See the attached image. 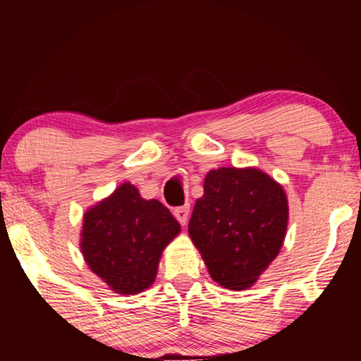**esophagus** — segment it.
<instances>
[{
	"label": "esophagus",
	"mask_w": 361,
	"mask_h": 361,
	"mask_svg": "<svg viewBox=\"0 0 361 361\" xmlns=\"http://www.w3.org/2000/svg\"><path fill=\"white\" fill-rule=\"evenodd\" d=\"M173 214H175V217L178 219V222L181 224V226H185L186 222H188V217H190V205L185 204L181 207H176L175 210H173Z\"/></svg>",
	"instance_id": "obj_1"
}]
</instances>
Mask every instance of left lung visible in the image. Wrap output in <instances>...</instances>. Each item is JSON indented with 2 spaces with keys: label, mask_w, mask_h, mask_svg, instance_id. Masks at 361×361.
I'll return each mask as SVG.
<instances>
[{
  "label": "left lung",
  "mask_w": 361,
  "mask_h": 361,
  "mask_svg": "<svg viewBox=\"0 0 361 361\" xmlns=\"http://www.w3.org/2000/svg\"><path fill=\"white\" fill-rule=\"evenodd\" d=\"M287 222V195L275 180L255 168H221L205 176L188 233L210 276L244 290L276 258Z\"/></svg>",
  "instance_id": "obj_1"
}]
</instances>
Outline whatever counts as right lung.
Returning a JSON list of instances; mask_svg holds the SVG:
<instances>
[{
  "label": "right lung",
  "instance_id": "right-lung-1",
  "mask_svg": "<svg viewBox=\"0 0 361 361\" xmlns=\"http://www.w3.org/2000/svg\"><path fill=\"white\" fill-rule=\"evenodd\" d=\"M178 233L180 224L166 207L123 183L85 214L81 251L111 290L130 295L151 287L161 252Z\"/></svg>",
  "mask_w": 361,
  "mask_h": 361
}]
</instances>
